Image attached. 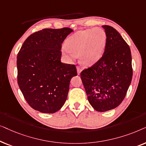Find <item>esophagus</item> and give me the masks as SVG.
Listing matches in <instances>:
<instances>
[{
    "label": "esophagus",
    "mask_w": 146,
    "mask_h": 146,
    "mask_svg": "<svg viewBox=\"0 0 146 146\" xmlns=\"http://www.w3.org/2000/svg\"><path fill=\"white\" fill-rule=\"evenodd\" d=\"M77 75H80L81 72L82 71V69H81L79 67H77Z\"/></svg>",
    "instance_id": "esophagus-1"
}]
</instances>
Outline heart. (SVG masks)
<instances>
[{
  "label": "heart",
  "mask_w": 146,
  "mask_h": 146,
  "mask_svg": "<svg viewBox=\"0 0 146 146\" xmlns=\"http://www.w3.org/2000/svg\"><path fill=\"white\" fill-rule=\"evenodd\" d=\"M107 35L104 29L96 28L80 31L68 38L64 55L73 59L79 56L84 67H92L102 59L106 49Z\"/></svg>",
  "instance_id": "obj_1"
}]
</instances>
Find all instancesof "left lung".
<instances>
[{
    "label": "left lung",
    "mask_w": 146,
    "mask_h": 146,
    "mask_svg": "<svg viewBox=\"0 0 146 146\" xmlns=\"http://www.w3.org/2000/svg\"><path fill=\"white\" fill-rule=\"evenodd\" d=\"M102 27L107 35L104 55L98 63L81 73L89 104L100 112L119 106L125 98L133 75L129 45L112 27Z\"/></svg>",
    "instance_id": "1"
}]
</instances>
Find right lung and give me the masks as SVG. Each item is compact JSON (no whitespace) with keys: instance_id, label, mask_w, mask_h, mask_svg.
Masks as SVG:
<instances>
[{"instance_id":"add662e5","label":"right lung","mask_w":146,"mask_h":146,"mask_svg":"<svg viewBox=\"0 0 146 146\" xmlns=\"http://www.w3.org/2000/svg\"><path fill=\"white\" fill-rule=\"evenodd\" d=\"M73 31L69 28L42 29L31 35L19 50V88L29 106L38 111L53 113L66 102L70 81L77 73L74 65L61 63V49Z\"/></svg>"}]
</instances>
